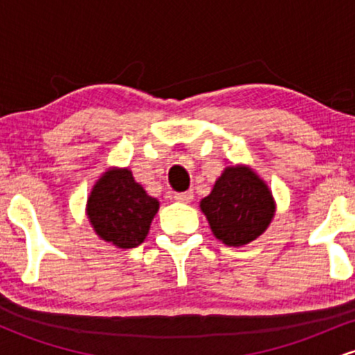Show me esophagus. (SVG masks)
<instances>
[{
  "mask_svg": "<svg viewBox=\"0 0 355 355\" xmlns=\"http://www.w3.org/2000/svg\"><path fill=\"white\" fill-rule=\"evenodd\" d=\"M175 200L180 203H190L193 200V191H183V193H175Z\"/></svg>",
  "mask_w": 355,
  "mask_h": 355,
  "instance_id": "1",
  "label": "esophagus"
}]
</instances>
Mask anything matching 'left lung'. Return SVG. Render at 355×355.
<instances>
[{"instance_id":"left-lung-1","label":"left lung","mask_w":355,"mask_h":355,"mask_svg":"<svg viewBox=\"0 0 355 355\" xmlns=\"http://www.w3.org/2000/svg\"><path fill=\"white\" fill-rule=\"evenodd\" d=\"M275 209L272 190L248 165L227 166L210 195L200 200L211 234L229 247L259 239L270 225Z\"/></svg>"}]
</instances>
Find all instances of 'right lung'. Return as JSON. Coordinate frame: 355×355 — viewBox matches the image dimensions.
Here are the masks:
<instances>
[{"label": "right lung", "instance_id": "add662e5", "mask_svg": "<svg viewBox=\"0 0 355 355\" xmlns=\"http://www.w3.org/2000/svg\"><path fill=\"white\" fill-rule=\"evenodd\" d=\"M160 202L135 182L128 166H110L95 182L87 217L101 240L118 248L138 247L148 235Z\"/></svg>", "mask_w": 355, "mask_h": 355}]
</instances>
